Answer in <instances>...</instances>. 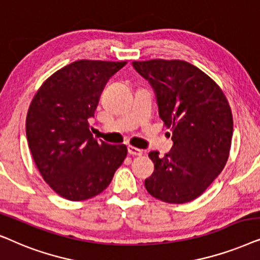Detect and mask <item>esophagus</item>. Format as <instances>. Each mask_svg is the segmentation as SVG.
Returning a JSON list of instances; mask_svg holds the SVG:
<instances>
[{
    "mask_svg": "<svg viewBox=\"0 0 260 260\" xmlns=\"http://www.w3.org/2000/svg\"><path fill=\"white\" fill-rule=\"evenodd\" d=\"M127 150H128V153L132 154V155H141V154H143V151L139 150V148L134 147V146H128Z\"/></svg>",
    "mask_w": 260,
    "mask_h": 260,
    "instance_id": "1",
    "label": "esophagus"
}]
</instances>
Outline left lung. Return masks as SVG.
I'll use <instances>...</instances> for the list:
<instances>
[{
    "label": "left lung",
    "mask_w": 260,
    "mask_h": 260,
    "mask_svg": "<svg viewBox=\"0 0 260 260\" xmlns=\"http://www.w3.org/2000/svg\"><path fill=\"white\" fill-rule=\"evenodd\" d=\"M133 67L153 88L159 116L174 141L164 157L148 153L154 171L145 188L162 202H190L226 165L233 136L230 103L220 86L188 61L152 59L133 61Z\"/></svg>",
    "instance_id": "8db88e82"
}]
</instances>
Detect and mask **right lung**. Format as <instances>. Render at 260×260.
Returning <instances> with one entry per match:
<instances>
[{"label":"right lung","instance_id":"obj_1","mask_svg":"<svg viewBox=\"0 0 260 260\" xmlns=\"http://www.w3.org/2000/svg\"><path fill=\"white\" fill-rule=\"evenodd\" d=\"M127 61L82 59L43 83L26 117L28 147L44 181L58 195L83 201L101 193L127 155L126 145L94 139V116L106 83Z\"/></svg>","mask_w":260,"mask_h":260}]
</instances>
